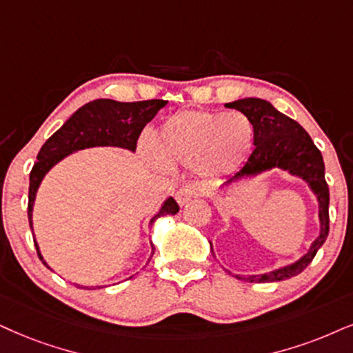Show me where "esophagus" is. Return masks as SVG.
Instances as JSON below:
<instances>
[{
	"label": "esophagus",
	"mask_w": 353,
	"mask_h": 353,
	"mask_svg": "<svg viewBox=\"0 0 353 353\" xmlns=\"http://www.w3.org/2000/svg\"><path fill=\"white\" fill-rule=\"evenodd\" d=\"M200 194H202V189H200L199 185L185 184L176 192V200H177V203H179V205H184V203L189 202L190 199L199 197Z\"/></svg>",
	"instance_id": "1"
}]
</instances>
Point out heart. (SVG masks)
Masks as SVG:
<instances>
[{
	"instance_id": "obj_1",
	"label": "heart",
	"mask_w": 353,
	"mask_h": 353,
	"mask_svg": "<svg viewBox=\"0 0 353 353\" xmlns=\"http://www.w3.org/2000/svg\"><path fill=\"white\" fill-rule=\"evenodd\" d=\"M251 119L238 110L212 112L189 109L169 117L154 138L163 161L195 166L207 177L236 171L254 145Z\"/></svg>"
}]
</instances>
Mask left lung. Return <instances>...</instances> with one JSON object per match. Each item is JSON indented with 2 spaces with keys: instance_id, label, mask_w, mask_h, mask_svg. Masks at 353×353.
I'll use <instances>...</instances> for the list:
<instances>
[{
  "instance_id": "left-lung-1",
  "label": "left lung",
  "mask_w": 353,
  "mask_h": 353,
  "mask_svg": "<svg viewBox=\"0 0 353 353\" xmlns=\"http://www.w3.org/2000/svg\"><path fill=\"white\" fill-rule=\"evenodd\" d=\"M226 107L248 115L254 125V132H256V135H254L256 148L249 156L246 164L234 176L225 181L226 185L244 179V177L257 176V174L269 171V169L280 168L306 181L318 197L321 231L314 243L311 244L310 251L300 261L272 270L269 274L248 276L238 275L241 280L256 283L280 282V280L292 279V276L301 274L311 264L316 252L319 251V248L323 246L329 234V187L324 179L323 154L316 148L305 128L293 119L279 112L270 102L257 99V97H246V99L230 102ZM210 249L213 254L212 243H210Z\"/></svg>"
}]
</instances>
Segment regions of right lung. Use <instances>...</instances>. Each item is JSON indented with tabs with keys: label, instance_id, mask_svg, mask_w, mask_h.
<instances>
[{
	"label": "right lung",
	"instance_id": "add662e5",
	"mask_svg": "<svg viewBox=\"0 0 353 353\" xmlns=\"http://www.w3.org/2000/svg\"><path fill=\"white\" fill-rule=\"evenodd\" d=\"M168 101L150 99L138 102H117L112 99H96L84 104L63 123L60 130H57L43 143L37 154L32 171L29 176V203L28 216L29 225L32 230V207L35 194L42 182L43 176L55 166L58 161L73 153V151L92 148V146H120L130 151L137 150V141L145 125L154 119L159 109H163ZM179 212V205L176 200L169 197L163 203L161 210L151 218L150 225L163 215H176ZM35 249L43 265L47 262L40 256L39 246L35 243ZM154 249V248H153ZM154 251L151 252L153 257ZM150 257V259H151ZM150 262V261H148ZM48 267V265H47ZM50 269V267H48ZM79 287V285H78ZM94 290V287H81Z\"/></svg>",
	"mask_w": 353,
	"mask_h": 353
}]
</instances>
